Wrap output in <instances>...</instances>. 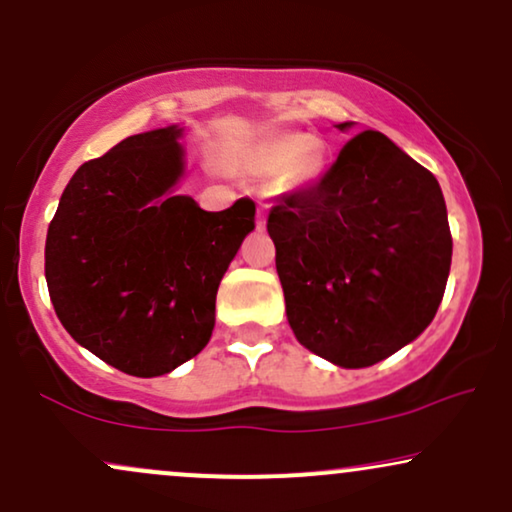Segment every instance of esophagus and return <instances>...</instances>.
<instances>
[{
	"label": "esophagus",
	"mask_w": 512,
	"mask_h": 512,
	"mask_svg": "<svg viewBox=\"0 0 512 512\" xmlns=\"http://www.w3.org/2000/svg\"><path fill=\"white\" fill-rule=\"evenodd\" d=\"M266 208H268V203H258V213H256V227L258 230H263V227H266Z\"/></svg>",
	"instance_id": "esophagus-1"
}]
</instances>
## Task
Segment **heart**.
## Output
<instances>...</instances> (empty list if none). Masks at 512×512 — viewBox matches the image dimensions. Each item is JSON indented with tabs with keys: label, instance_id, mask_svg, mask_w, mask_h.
Instances as JSON below:
<instances>
[{
	"label": "heart",
	"instance_id": "b5f03b06",
	"mask_svg": "<svg viewBox=\"0 0 512 512\" xmlns=\"http://www.w3.org/2000/svg\"><path fill=\"white\" fill-rule=\"evenodd\" d=\"M234 165L254 177L282 174L287 184H309L326 167V146L302 131H280L244 146L234 155Z\"/></svg>",
	"mask_w": 512,
	"mask_h": 512
}]
</instances>
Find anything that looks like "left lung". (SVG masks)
Returning <instances> with one entry per match:
<instances>
[{
    "label": "left lung",
    "mask_w": 512,
    "mask_h": 512,
    "mask_svg": "<svg viewBox=\"0 0 512 512\" xmlns=\"http://www.w3.org/2000/svg\"><path fill=\"white\" fill-rule=\"evenodd\" d=\"M268 234L287 321L318 357L362 369L434 321L453 258L446 201L381 131L350 138L321 182L282 196Z\"/></svg>",
    "instance_id": "obj_1"
}]
</instances>
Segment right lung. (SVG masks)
Instances as JSON below:
<instances>
[{
  "label": "right lung",
  "instance_id": "1",
  "mask_svg": "<svg viewBox=\"0 0 512 512\" xmlns=\"http://www.w3.org/2000/svg\"><path fill=\"white\" fill-rule=\"evenodd\" d=\"M182 129L124 138L83 162L47 230V290L66 333L129 376H162L208 345L215 294L256 203L220 213L172 196Z\"/></svg>",
  "mask_w": 512,
  "mask_h": 512
}]
</instances>
